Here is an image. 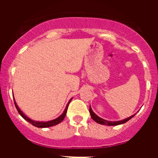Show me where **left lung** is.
<instances>
[{
    "label": "left lung",
    "mask_w": 158,
    "mask_h": 158,
    "mask_svg": "<svg viewBox=\"0 0 158 158\" xmlns=\"http://www.w3.org/2000/svg\"><path fill=\"white\" fill-rule=\"evenodd\" d=\"M89 112H90V115H91L92 118H93L95 122L98 123L100 124H102V125H107V126H116V125H119V124L125 123H127V121H129L131 118H133V117L135 116V115H134L131 117H128L127 118H125V119H123V120L115 121V122L114 121V122H112V121H107V120H105V119H103V118H101L100 117H99L98 115H96V114L93 112V110H92L91 106H90V107H89Z\"/></svg>",
    "instance_id": "obj_1"
}]
</instances>
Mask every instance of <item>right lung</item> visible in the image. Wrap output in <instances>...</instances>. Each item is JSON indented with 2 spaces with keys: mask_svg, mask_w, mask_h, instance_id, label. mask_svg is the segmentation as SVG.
<instances>
[{
  "mask_svg": "<svg viewBox=\"0 0 158 158\" xmlns=\"http://www.w3.org/2000/svg\"><path fill=\"white\" fill-rule=\"evenodd\" d=\"M69 102H70V100H69ZM69 102L68 103V104H67L66 107H65V111H64V112L62 113V115H60L58 118H55V119H54V120H51V121H48V122H35V121H33L31 120V118H27L26 115L23 114V112H22L20 110H19V108L18 107L17 104H16V102H15V100H14V104H15V106H16V109H17L18 112H19V114L20 115H21L22 117H23V118H24L25 120H27V122L30 123L31 124H32L33 126L36 127H40V128H46V127H53V126H55V125H57V124L60 123L62 122V120H63L64 118H65V115H66V111H67V109H68V106H69Z\"/></svg>",
  "mask_w": 158,
  "mask_h": 158,
  "instance_id": "obj_1",
  "label": "right lung"
}]
</instances>
